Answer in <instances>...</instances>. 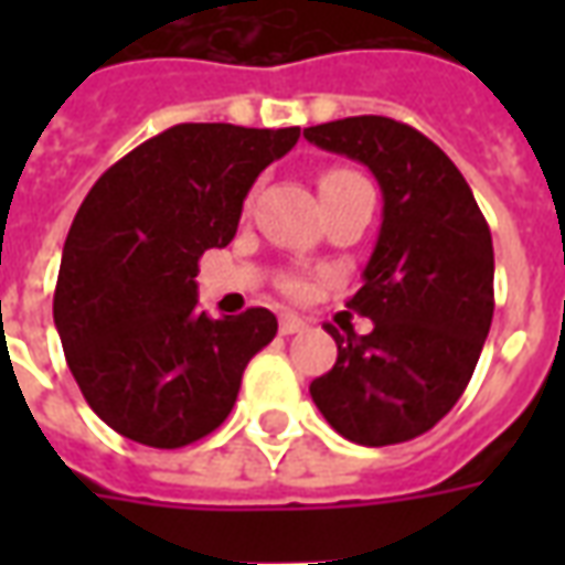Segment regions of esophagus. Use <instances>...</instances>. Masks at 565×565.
<instances>
[{"mask_svg":"<svg viewBox=\"0 0 565 565\" xmlns=\"http://www.w3.org/2000/svg\"><path fill=\"white\" fill-rule=\"evenodd\" d=\"M308 323L302 318H296V315H284L281 323H278V330H281V335H296V332L306 330Z\"/></svg>","mask_w":565,"mask_h":565,"instance_id":"obj_1","label":"esophagus"}]
</instances>
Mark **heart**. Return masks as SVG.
I'll use <instances>...</instances> for the list:
<instances>
[{
	"label": "heart",
	"instance_id": "heart-1",
	"mask_svg": "<svg viewBox=\"0 0 565 565\" xmlns=\"http://www.w3.org/2000/svg\"><path fill=\"white\" fill-rule=\"evenodd\" d=\"M342 178H354V172H344V169H332V172H327L323 178H320V184H330V181H342ZM290 290H294V294H302V287H299V284H290Z\"/></svg>",
	"mask_w": 565,
	"mask_h": 565
}]
</instances>
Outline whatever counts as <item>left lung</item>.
Returning a JSON list of instances; mask_svg holds the SVG:
<instances>
[{
    "instance_id": "obj_1",
    "label": "left lung",
    "mask_w": 565,
    "mask_h": 565,
    "mask_svg": "<svg viewBox=\"0 0 565 565\" xmlns=\"http://www.w3.org/2000/svg\"><path fill=\"white\" fill-rule=\"evenodd\" d=\"M306 139L356 160L384 196L375 250L348 308L366 335L327 327L339 356L311 399L339 436L381 448L420 436L472 379L493 320V242L448 153L391 117H344Z\"/></svg>"
}]
</instances>
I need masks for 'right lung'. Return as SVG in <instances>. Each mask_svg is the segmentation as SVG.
Listing matches in <instances>:
<instances>
[{
    "instance_id": "obj_1",
    "label": "right lung",
    "mask_w": 565,
    "mask_h": 565,
    "mask_svg": "<svg viewBox=\"0 0 565 565\" xmlns=\"http://www.w3.org/2000/svg\"><path fill=\"white\" fill-rule=\"evenodd\" d=\"M299 127L178 124L93 184L63 245L54 323L84 399L120 436L184 448L233 412L278 332L269 308L209 318L199 257L233 242L247 190Z\"/></svg>"
}]
</instances>
